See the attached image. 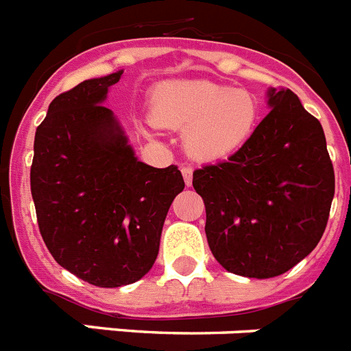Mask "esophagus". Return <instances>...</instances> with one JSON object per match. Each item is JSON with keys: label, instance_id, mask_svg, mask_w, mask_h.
<instances>
[{"label": "esophagus", "instance_id": "34e87169", "mask_svg": "<svg viewBox=\"0 0 351 351\" xmlns=\"http://www.w3.org/2000/svg\"><path fill=\"white\" fill-rule=\"evenodd\" d=\"M182 175H184L185 185L191 187V185H193V167H189V166L182 167Z\"/></svg>", "mask_w": 351, "mask_h": 351}]
</instances>
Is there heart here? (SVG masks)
Wrapping results in <instances>:
<instances>
[{"mask_svg":"<svg viewBox=\"0 0 351 351\" xmlns=\"http://www.w3.org/2000/svg\"><path fill=\"white\" fill-rule=\"evenodd\" d=\"M260 112L252 91L212 81H167L150 99L152 120L185 129V150L201 162H219L237 154L254 134Z\"/></svg>","mask_w":351,"mask_h":351,"instance_id":"1","label":"heart"}]
</instances>
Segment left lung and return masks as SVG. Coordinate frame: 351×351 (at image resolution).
I'll use <instances>...</instances> for the list:
<instances>
[{"label": "left lung", "instance_id": "1", "mask_svg": "<svg viewBox=\"0 0 351 351\" xmlns=\"http://www.w3.org/2000/svg\"><path fill=\"white\" fill-rule=\"evenodd\" d=\"M228 160L196 169L213 258L237 276H281L318 245L336 189L322 123L288 88Z\"/></svg>", "mask_w": 351, "mask_h": 351}]
</instances>
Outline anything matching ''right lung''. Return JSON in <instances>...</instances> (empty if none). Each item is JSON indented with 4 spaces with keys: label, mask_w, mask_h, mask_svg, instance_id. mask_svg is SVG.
I'll list each match as a JSON object with an SVG mask.
<instances>
[{
    "label": "right lung",
    "mask_w": 351,
    "mask_h": 351,
    "mask_svg": "<svg viewBox=\"0 0 351 351\" xmlns=\"http://www.w3.org/2000/svg\"><path fill=\"white\" fill-rule=\"evenodd\" d=\"M123 70L60 93L35 132L32 196L56 263L99 288L139 281L158 254L167 210L185 182L178 167L136 158L102 106Z\"/></svg>",
    "instance_id": "obj_1"
}]
</instances>
